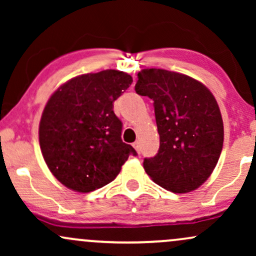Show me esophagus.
Wrapping results in <instances>:
<instances>
[{"mask_svg": "<svg viewBox=\"0 0 256 256\" xmlns=\"http://www.w3.org/2000/svg\"><path fill=\"white\" fill-rule=\"evenodd\" d=\"M132 146H134V148L136 149L138 154H140V142H134V144H132Z\"/></svg>", "mask_w": 256, "mask_h": 256, "instance_id": "obj_1", "label": "esophagus"}]
</instances>
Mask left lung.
Segmentation results:
<instances>
[{"mask_svg": "<svg viewBox=\"0 0 256 256\" xmlns=\"http://www.w3.org/2000/svg\"><path fill=\"white\" fill-rule=\"evenodd\" d=\"M134 90L154 101L160 148L143 161L146 174L172 192L198 189L222 154L224 125L210 90L189 76L166 70L138 72Z\"/></svg>", "mask_w": 256, "mask_h": 256, "instance_id": "8db88e82", "label": "left lung"}]
</instances>
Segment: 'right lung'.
I'll return each instance as SVG.
<instances>
[{"instance_id":"right-lung-1","label":"right lung","mask_w":256,"mask_h":256,"mask_svg":"<svg viewBox=\"0 0 256 256\" xmlns=\"http://www.w3.org/2000/svg\"><path fill=\"white\" fill-rule=\"evenodd\" d=\"M132 83L116 70L78 76L49 98L40 122L43 158L55 178L78 192L104 186L132 154L122 140V122L113 104Z\"/></svg>"}]
</instances>
